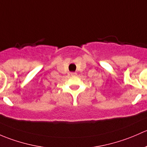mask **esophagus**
Here are the masks:
<instances>
[{
    "label": "esophagus",
    "mask_w": 147,
    "mask_h": 147,
    "mask_svg": "<svg viewBox=\"0 0 147 147\" xmlns=\"http://www.w3.org/2000/svg\"><path fill=\"white\" fill-rule=\"evenodd\" d=\"M76 73H74H74H71V75H76Z\"/></svg>",
    "instance_id": "obj_1"
}]
</instances>
